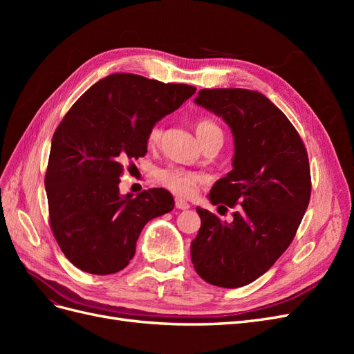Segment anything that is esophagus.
<instances>
[{"mask_svg":"<svg viewBox=\"0 0 354 354\" xmlns=\"http://www.w3.org/2000/svg\"><path fill=\"white\" fill-rule=\"evenodd\" d=\"M176 207L178 209H189L190 208L189 203L185 199H181V198H176Z\"/></svg>","mask_w":354,"mask_h":354,"instance_id":"esophagus-1","label":"esophagus"}]
</instances>
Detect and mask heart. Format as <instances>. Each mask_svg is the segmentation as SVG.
I'll list each match as a JSON object with an SVG mask.
<instances>
[{
  "label": "heart",
  "mask_w": 354,
  "mask_h": 354,
  "mask_svg": "<svg viewBox=\"0 0 354 354\" xmlns=\"http://www.w3.org/2000/svg\"><path fill=\"white\" fill-rule=\"evenodd\" d=\"M195 130L198 134L199 142L202 143L207 138L212 136H223L221 128L211 120H199L195 125ZM162 127L159 124L153 125L147 133V143L149 146H158L162 138ZM156 180L164 187L174 192L176 195L180 196H190L195 194V190L199 185L202 177L194 171H187L180 167H168L164 169H159L156 173Z\"/></svg>",
  "instance_id": "obj_1"
}]
</instances>
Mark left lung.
Instances as JSON below:
<instances>
[{
    "mask_svg": "<svg viewBox=\"0 0 354 354\" xmlns=\"http://www.w3.org/2000/svg\"><path fill=\"white\" fill-rule=\"evenodd\" d=\"M198 106L220 116L233 136L230 173L214 183L212 205L234 207L232 221L196 208L201 229L190 257L203 281L239 288L259 279L292 242L308 207L307 151L285 113L261 93L201 90Z\"/></svg>",
    "mask_w": 354,
    "mask_h": 354,
    "instance_id": "1",
    "label": "left lung"
}]
</instances>
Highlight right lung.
<instances>
[{"label": "right lung", "instance_id": "right-lung-1", "mask_svg": "<svg viewBox=\"0 0 354 354\" xmlns=\"http://www.w3.org/2000/svg\"><path fill=\"white\" fill-rule=\"evenodd\" d=\"M196 91L134 73L95 82L63 118L51 140L46 192L50 226L82 272L112 274L128 266L147 221L174 208L165 189L121 195L124 162L147 153V133Z\"/></svg>", "mask_w": 354, "mask_h": 354}]
</instances>
